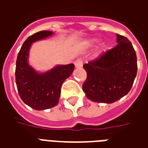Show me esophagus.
<instances>
[{"label":"esophagus","mask_w":148,"mask_h":148,"mask_svg":"<svg viewBox=\"0 0 148 148\" xmlns=\"http://www.w3.org/2000/svg\"><path fill=\"white\" fill-rule=\"evenodd\" d=\"M74 65H75V67L77 68H81L82 67V65H83V61L82 58H78L76 61L74 62Z\"/></svg>","instance_id":"esophagus-1"}]
</instances>
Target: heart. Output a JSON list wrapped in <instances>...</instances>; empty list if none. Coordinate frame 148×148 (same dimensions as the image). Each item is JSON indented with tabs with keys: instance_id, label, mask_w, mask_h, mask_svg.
<instances>
[{
	"instance_id": "1",
	"label": "heart",
	"mask_w": 148,
	"mask_h": 148,
	"mask_svg": "<svg viewBox=\"0 0 148 148\" xmlns=\"http://www.w3.org/2000/svg\"><path fill=\"white\" fill-rule=\"evenodd\" d=\"M93 41H94V40H92V41H91V42H93Z\"/></svg>"
}]
</instances>
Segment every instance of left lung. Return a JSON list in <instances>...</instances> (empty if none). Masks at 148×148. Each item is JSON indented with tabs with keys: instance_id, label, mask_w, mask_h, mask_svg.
<instances>
[{
	"instance_id": "1",
	"label": "left lung",
	"mask_w": 148,
	"mask_h": 148,
	"mask_svg": "<svg viewBox=\"0 0 148 148\" xmlns=\"http://www.w3.org/2000/svg\"><path fill=\"white\" fill-rule=\"evenodd\" d=\"M117 45L84 64L87 72L82 89L94 102L110 104L125 96L137 74V58L132 44L116 34Z\"/></svg>"
}]
</instances>
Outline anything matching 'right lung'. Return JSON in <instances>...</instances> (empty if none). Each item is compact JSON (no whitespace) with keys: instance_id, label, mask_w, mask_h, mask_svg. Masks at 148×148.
<instances>
[{"instance_id":"obj_1","label":"right lung","mask_w":148,"mask_h":148,"mask_svg":"<svg viewBox=\"0 0 148 148\" xmlns=\"http://www.w3.org/2000/svg\"><path fill=\"white\" fill-rule=\"evenodd\" d=\"M51 31H41L24 41L18 54L16 66V83L22 101L36 110L57 106L62 84L71 76L74 65H58L51 70L39 73L28 64V55L32 42L52 36Z\"/></svg>"}]
</instances>
